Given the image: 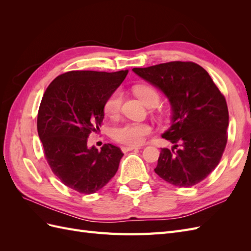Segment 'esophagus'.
Wrapping results in <instances>:
<instances>
[{"label": "esophagus", "instance_id": "1", "mask_svg": "<svg viewBox=\"0 0 251 251\" xmlns=\"http://www.w3.org/2000/svg\"><path fill=\"white\" fill-rule=\"evenodd\" d=\"M136 149H137V148H135V147H123V148H121V151H123L124 153H127V151L136 150Z\"/></svg>", "mask_w": 251, "mask_h": 251}]
</instances>
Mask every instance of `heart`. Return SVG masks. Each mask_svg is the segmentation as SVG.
Returning a JSON list of instances; mask_svg holds the SVG:
<instances>
[{
  "mask_svg": "<svg viewBox=\"0 0 251 251\" xmlns=\"http://www.w3.org/2000/svg\"><path fill=\"white\" fill-rule=\"evenodd\" d=\"M134 92L139 100L148 107H155L158 104L159 94L157 91L150 86L139 85L134 87ZM123 101V94L119 90H115L105 100L103 111L105 115L115 118L118 116ZM151 133V126L146 123H126L114 128L113 137L118 142H121L130 147H137L146 140L147 136Z\"/></svg>",
  "mask_w": 251,
  "mask_h": 251,
  "instance_id": "1",
  "label": "heart"
}]
</instances>
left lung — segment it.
<instances>
[{
  "instance_id": "1",
  "label": "left lung",
  "mask_w": 251,
  "mask_h": 251,
  "mask_svg": "<svg viewBox=\"0 0 251 251\" xmlns=\"http://www.w3.org/2000/svg\"><path fill=\"white\" fill-rule=\"evenodd\" d=\"M133 72L168 98L171 126L162 138L172 150L161 149L155 173L170 184H198L216 169L227 143L228 109L206 70L192 62H171L134 68Z\"/></svg>"
}]
</instances>
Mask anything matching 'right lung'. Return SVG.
I'll list each match as a JSON object with an SVG mask.
<instances>
[{"label": "right lung", "instance_id": "1", "mask_svg": "<svg viewBox=\"0 0 251 251\" xmlns=\"http://www.w3.org/2000/svg\"><path fill=\"white\" fill-rule=\"evenodd\" d=\"M118 72L70 71L46 89L37 115V132L45 157L63 183L81 194H94L115 176L124 154L107 143L88 147L91 132L100 128L107 98L126 78Z\"/></svg>", "mask_w": 251, "mask_h": 251}]
</instances>
